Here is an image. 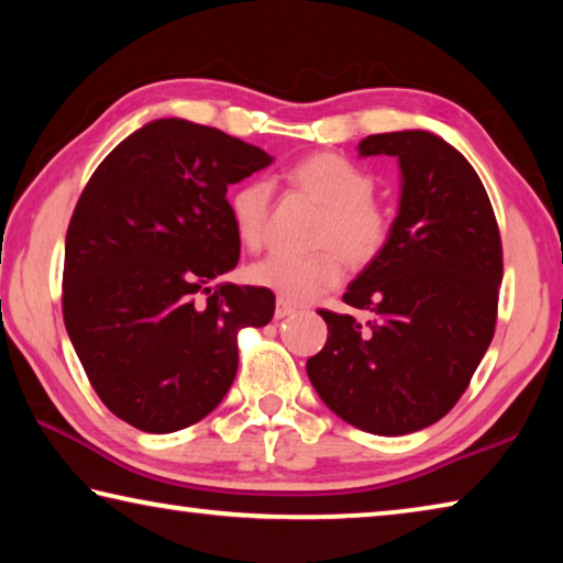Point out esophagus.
Wrapping results in <instances>:
<instances>
[{
    "mask_svg": "<svg viewBox=\"0 0 563 563\" xmlns=\"http://www.w3.org/2000/svg\"><path fill=\"white\" fill-rule=\"evenodd\" d=\"M292 312H295V305H292V302H288V300L278 298V302H275V318L283 320V318L292 316Z\"/></svg>",
    "mask_w": 563,
    "mask_h": 563,
    "instance_id": "esophagus-1",
    "label": "esophagus"
}]
</instances>
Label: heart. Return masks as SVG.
<instances>
[{"mask_svg": "<svg viewBox=\"0 0 563 563\" xmlns=\"http://www.w3.org/2000/svg\"><path fill=\"white\" fill-rule=\"evenodd\" d=\"M290 180L325 206L320 243H335L355 265L375 258L387 241L389 216L373 198L375 184L365 170L342 156L318 154L300 161L290 170ZM271 194L268 180L251 178L228 201L235 233L251 251L261 247L268 235ZM339 254L336 247H322L310 255L271 253L247 268V278L288 302H310L342 280L345 265Z\"/></svg>", "mask_w": 563, "mask_h": 563, "instance_id": "b5f03b06", "label": "heart"}]
</instances>
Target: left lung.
I'll use <instances>...</instances> for the list:
<instances>
[{"label": "left lung", "mask_w": 563, "mask_h": 563, "mask_svg": "<svg viewBox=\"0 0 563 563\" xmlns=\"http://www.w3.org/2000/svg\"><path fill=\"white\" fill-rule=\"evenodd\" d=\"M357 151L397 158V216L342 295L373 320L322 310L330 335L308 377L347 424L399 437L450 412L479 367L497 322L501 238L476 170L437 133H373Z\"/></svg>", "instance_id": "obj_1"}]
</instances>
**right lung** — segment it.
<instances>
[{
    "label": "right lung",
    "instance_id": "add662e5",
    "mask_svg": "<svg viewBox=\"0 0 563 563\" xmlns=\"http://www.w3.org/2000/svg\"><path fill=\"white\" fill-rule=\"evenodd\" d=\"M271 164L218 129L156 119L101 161L74 208L64 325L101 402L141 432L211 415L238 373V330L273 318L268 288L221 280L241 255L228 186Z\"/></svg>",
    "mask_w": 563,
    "mask_h": 563
}]
</instances>
